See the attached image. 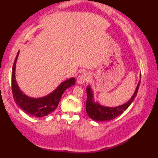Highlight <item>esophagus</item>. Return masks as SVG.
<instances>
[{
  "mask_svg": "<svg viewBox=\"0 0 158 158\" xmlns=\"http://www.w3.org/2000/svg\"><path fill=\"white\" fill-rule=\"evenodd\" d=\"M90 75L88 73H83L77 77V83L78 84H83L85 82H88L90 81Z\"/></svg>",
  "mask_w": 158,
  "mask_h": 158,
  "instance_id": "1",
  "label": "esophagus"
}]
</instances>
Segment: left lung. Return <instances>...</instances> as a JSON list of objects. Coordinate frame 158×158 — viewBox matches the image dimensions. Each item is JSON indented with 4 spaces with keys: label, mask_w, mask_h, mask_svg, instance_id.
<instances>
[{
    "label": "left lung",
    "mask_w": 158,
    "mask_h": 158,
    "mask_svg": "<svg viewBox=\"0 0 158 158\" xmlns=\"http://www.w3.org/2000/svg\"><path fill=\"white\" fill-rule=\"evenodd\" d=\"M139 85L140 81L138 83L137 87L136 88L135 94H134L131 99H129V101H127L124 104L116 107H106L98 104V103H95L93 101L94 96H93L92 90L90 89V86H88L87 88H86L87 101L85 102V109L88 115L93 120L97 121V122H106V121L114 119V118L117 117L118 116L121 115L131 105V103L133 102V101L135 100V97L137 94Z\"/></svg>",
    "instance_id": "left-lung-1"
}]
</instances>
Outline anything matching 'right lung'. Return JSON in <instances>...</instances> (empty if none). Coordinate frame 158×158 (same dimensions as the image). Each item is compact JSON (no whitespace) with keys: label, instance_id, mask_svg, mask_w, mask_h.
<instances>
[{"label":"right lung","instance_id":"obj_1","mask_svg":"<svg viewBox=\"0 0 158 158\" xmlns=\"http://www.w3.org/2000/svg\"><path fill=\"white\" fill-rule=\"evenodd\" d=\"M19 52L17 53L12 68L11 74V88L13 96L17 106L23 110L26 114L36 117H43L52 113L59 104L62 94L66 89L75 85V79L70 78L62 82L56 89L47 96L40 98H30L23 94L19 89L15 77V69Z\"/></svg>","mask_w":158,"mask_h":158}]
</instances>
